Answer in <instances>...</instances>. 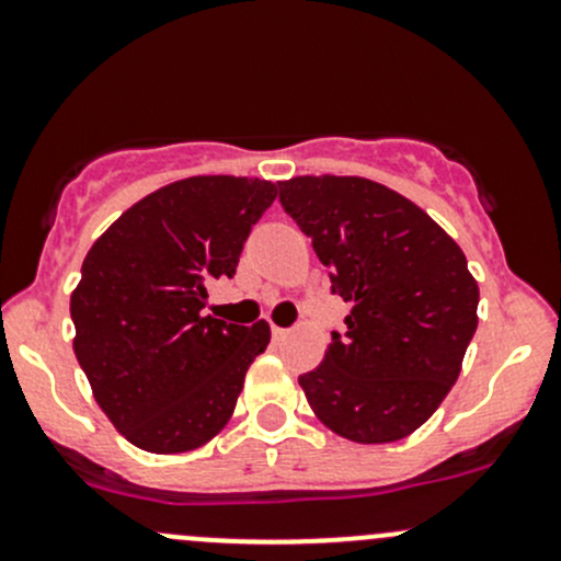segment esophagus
Here are the masks:
<instances>
[{
  "mask_svg": "<svg viewBox=\"0 0 561 561\" xmlns=\"http://www.w3.org/2000/svg\"><path fill=\"white\" fill-rule=\"evenodd\" d=\"M271 333H274V339H287V328H279V325H271Z\"/></svg>",
  "mask_w": 561,
  "mask_h": 561,
  "instance_id": "obj_1",
  "label": "esophagus"
}]
</instances>
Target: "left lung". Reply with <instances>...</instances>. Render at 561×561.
<instances>
[{
    "mask_svg": "<svg viewBox=\"0 0 561 561\" xmlns=\"http://www.w3.org/2000/svg\"><path fill=\"white\" fill-rule=\"evenodd\" d=\"M279 203L353 304L317 369L298 377L339 437L404 439L434 415L478 328V282L458 244L399 192L355 175L279 181Z\"/></svg>",
    "mask_w": 561,
    "mask_h": 561,
    "instance_id": "left-lung-1",
    "label": "left lung"
}]
</instances>
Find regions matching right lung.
I'll list each match as a JSON object with an SVG mask.
<instances>
[{"label":"right lung","mask_w":561,"mask_h":561,"mask_svg":"<svg viewBox=\"0 0 561 561\" xmlns=\"http://www.w3.org/2000/svg\"><path fill=\"white\" fill-rule=\"evenodd\" d=\"M276 184L192 175L151 192L94 241L70 298L76 358L113 426L149 454L201 448L230 421L268 322L206 314L233 279Z\"/></svg>","instance_id":"right-lung-1"}]
</instances>
